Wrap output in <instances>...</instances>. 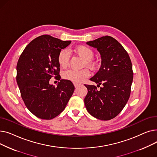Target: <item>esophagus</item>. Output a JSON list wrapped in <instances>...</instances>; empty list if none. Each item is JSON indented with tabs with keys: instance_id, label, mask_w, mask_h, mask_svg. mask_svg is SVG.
Here are the masks:
<instances>
[{
	"instance_id": "obj_1",
	"label": "esophagus",
	"mask_w": 157,
	"mask_h": 157,
	"mask_svg": "<svg viewBox=\"0 0 157 157\" xmlns=\"http://www.w3.org/2000/svg\"><path fill=\"white\" fill-rule=\"evenodd\" d=\"M74 86H75L76 88H78V86H79L81 85H80V84H77V83H74Z\"/></svg>"
}]
</instances>
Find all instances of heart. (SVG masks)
Wrapping results in <instances>:
<instances>
[{
    "instance_id": "1",
    "label": "heart",
    "mask_w": 157,
    "mask_h": 157,
    "mask_svg": "<svg viewBox=\"0 0 157 157\" xmlns=\"http://www.w3.org/2000/svg\"><path fill=\"white\" fill-rule=\"evenodd\" d=\"M74 52L85 60L83 66L86 65L92 68L95 67V62L92 59L94 53L91 48L86 46L80 45L74 48ZM69 59L70 53L67 49H61L57 56V61L60 67L62 68L67 67L69 63ZM90 74V72L87 69H83L80 71L69 70L63 73L62 77L63 79L73 82L74 83H79L88 78Z\"/></svg>"
}]
</instances>
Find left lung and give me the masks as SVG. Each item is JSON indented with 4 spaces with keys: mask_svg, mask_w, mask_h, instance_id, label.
Here are the masks:
<instances>
[{
    "mask_svg": "<svg viewBox=\"0 0 157 157\" xmlns=\"http://www.w3.org/2000/svg\"><path fill=\"white\" fill-rule=\"evenodd\" d=\"M86 44L97 48L101 66L90 79L102 87L85 85L88 89L84 102L88 112L101 120H109L122 111L130 95L133 81L132 65L128 53L111 36H103Z\"/></svg>",
    "mask_w": 157,
    "mask_h": 157,
    "instance_id": "left-lung-1",
    "label": "left lung"
}]
</instances>
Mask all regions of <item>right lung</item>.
Masks as SVG:
<instances>
[{
	"instance_id": "obj_1",
	"label": "right lung",
	"mask_w": 157,
	"mask_h": 157,
	"mask_svg": "<svg viewBox=\"0 0 157 157\" xmlns=\"http://www.w3.org/2000/svg\"><path fill=\"white\" fill-rule=\"evenodd\" d=\"M71 40L63 41L49 35L40 36L24 49L16 65V81L22 99L36 117L51 120L60 114L71 97L72 82L61 79L57 56ZM60 82L55 87L49 84L52 77Z\"/></svg>"
}]
</instances>
